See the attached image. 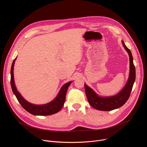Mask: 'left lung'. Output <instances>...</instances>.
<instances>
[{
    "label": "left lung",
    "instance_id": "left-lung-1",
    "mask_svg": "<svg viewBox=\"0 0 147 147\" xmlns=\"http://www.w3.org/2000/svg\"><path fill=\"white\" fill-rule=\"evenodd\" d=\"M122 45L129 56L130 72L128 80L124 87L117 94L111 96H101L98 95L91 88L84 84L85 91L88 102L94 108L102 111H110L122 107L130 97L136 80V69L130 50L125 46L123 40Z\"/></svg>",
    "mask_w": 147,
    "mask_h": 147
}]
</instances>
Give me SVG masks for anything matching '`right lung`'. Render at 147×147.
<instances>
[{"label":"right lung","mask_w":147,"mask_h":147,"mask_svg":"<svg viewBox=\"0 0 147 147\" xmlns=\"http://www.w3.org/2000/svg\"><path fill=\"white\" fill-rule=\"evenodd\" d=\"M16 59L17 57L13 60L11 67L10 84L13 92L16 96L21 105L28 112L35 116H48L56 113L57 112L60 111L64 105L66 99V92L69 87L70 85V84L72 82V81L65 84L61 87L56 98L50 102L43 105H35L31 103L22 96V95L17 91L16 87L14 80V78L13 70Z\"/></svg>","instance_id":"1"}]
</instances>
